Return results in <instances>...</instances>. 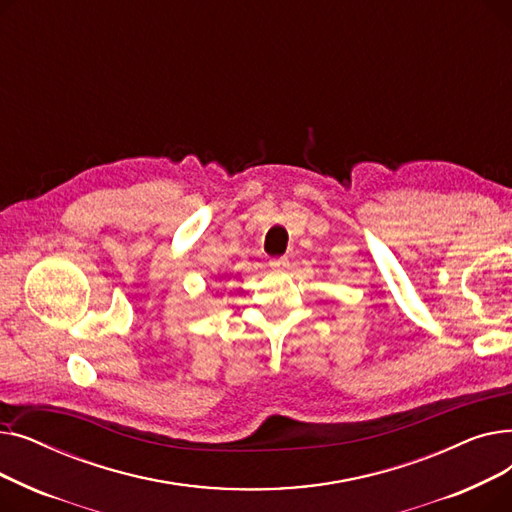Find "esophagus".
<instances>
[{
  "instance_id": "34e87169",
  "label": "esophagus",
  "mask_w": 512,
  "mask_h": 512,
  "mask_svg": "<svg viewBox=\"0 0 512 512\" xmlns=\"http://www.w3.org/2000/svg\"><path fill=\"white\" fill-rule=\"evenodd\" d=\"M286 265H288V259H286V257H274V259L270 261V267H272V270H276V272L286 270Z\"/></svg>"
}]
</instances>
